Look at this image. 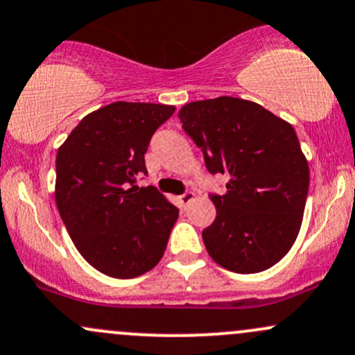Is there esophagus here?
I'll use <instances>...</instances> for the list:
<instances>
[{
    "instance_id": "obj_1",
    "label": "esophagus",
    "mask_w": 355,
    "mask_h": 355,
    "mask_svg": "<svg viewBox=\"0 0 355 355\" xmlns=\"http://www.w3.org/2000/svg\"><path fill=\"white\" fill-rule=\"evenodd\" d=\"M192 200H193V192H185L178 197V202H180L182 207H187Z\"/></svg>"
}]
</instances>
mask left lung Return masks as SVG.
<instances>
[{
    "label": "left lung",
    "mask_w": 355,
    "mask_h": 355,
    "mask_svg": "<svg viewBox=\"0 0 355 355\" xmlns=\"http://www.w3.org/2000/svg\"><path fill=\"white\" fill-rule=\"evenodd\" d=\"M178 119L207 170L230 178L226 193L211 196L216 219L202 231L211 259L238 274L275 266L296 241L308 197L309 166L296 130L234 96L190 102Z\"/></svg>",
    "instance_id": "1"
}]
</instances>
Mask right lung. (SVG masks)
<instances>
[{"instance_id":"1","label":"right lung","mask_w":355,"mask_h":355,"mask_svg":"<svg viewBox=\"0 0 355 355\" xmlns=\"http://www.w3.org/2000/svg\"><path fill=\"white\" fill-rule=\"evenodd\" d=\"M173 105L115 102L81 119L55 158V204L78 252L115 279L146 274L162 260L178 209L151 185L144 153Z\"/></svg>"}]
</instances>
